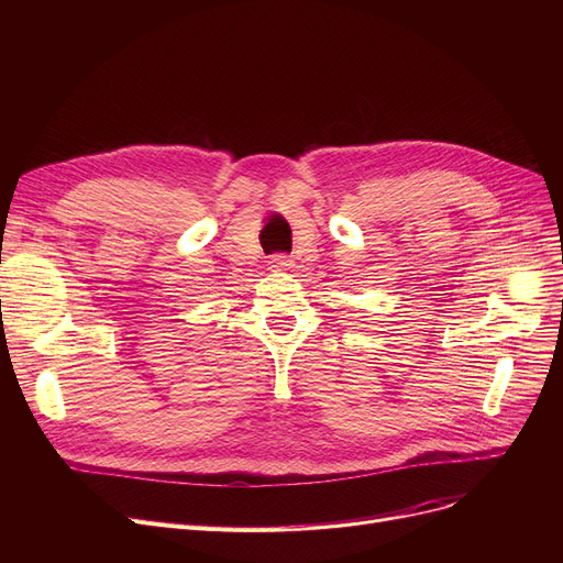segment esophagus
<instances>
[{
  "mask_svg": "<svg viewBox=\"0 0 563 563\" xmlns=\"http://www.w3.org/2000/svg\"><path fill=\"white\" fill-rule=\"evenodd\" d=\"M291 264L294 262L287 255H274L272 262H269V269L272 272H287V269H291Z\"/></svg>",
  "mask_w": 563,
  "mask_h": 563,
  "instance_id": "1",
  "label": "esophagus"
}]
</instances>
